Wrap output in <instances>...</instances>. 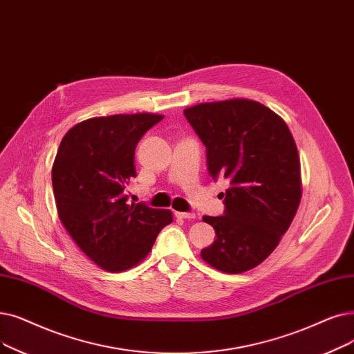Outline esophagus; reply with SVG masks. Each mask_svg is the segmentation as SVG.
Here are the masks:
<instances>
[{"mask_svg":"<svg viewBox=\"0 0 354 354\" xmlns=\"http://www.w3.org/2000/svg\"><path fill=\"white\" fill-rule=\"evenodd\" d=\"M176 218H182V220H192L195 218L194 212H175Z\"/></svg>","mask_w":354,"mask_h":354,"instance_id":"esophagus-1","label":"esophagus"}]
</instances>
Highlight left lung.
Returning <instances> with one entry per match:
<instances>
[{
  "instance_id": "obj_1",
  "label": "left lung",
  "mask_w": 354,
  "mask_h": 354,
  "mask_svg": "<svg viewBox=\"0 0 354 354\" xmlns=\"http://www.w3.org/2000/svg\"><path fill=\"white\" fill-rule=\"evenodd\" d=\"M207 147L212 179L230 180L224 215L203 220L217 239L203 249L208 265L241 273L276 249L301 203V163L286 122L257 101L236 98L183 110Z\"/></svg>"
}]
</instances>
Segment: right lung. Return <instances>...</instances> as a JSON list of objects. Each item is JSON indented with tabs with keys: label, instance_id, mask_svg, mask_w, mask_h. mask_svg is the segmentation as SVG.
Listing matches in <instances>:
<instances>
[{
	"label": "right lung",
	"instance_id": "add662e5",
	"mask_svg": "<svg viewBox=\"0 0 354 354\" xmlns=\"http://www.w3.org/2000/svg\"><path fill=\"white\" fill-rule=\"evenodd\" d=\"M160 114L94 117L73 126L52 167L59 218L78 248L106 272H122L149 254L169 209L129 204L126 185L136 176L134 151Z\"/></svg>",
	"mask_w": 354,
	"mask_h": 354
}]
</instances>
